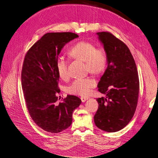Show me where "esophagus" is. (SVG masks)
I'll list each match as a JSON object with an SVG mask.
<instances>
[{
  "mask_svg": "<svg viewBox=\"0 0 158 158\" xmlns=\"http://www.w3.org/2000/svg\"><path fill=\"white\" fill-rule=\"evenodd\" d=\"M80 99H81V100H82V102H85V101H87V100L88 99V98L83 97V98H81Z\"/></svg>",
  "mask_w": 158,
  "mask_h": 158,
  "instance_id": "obj_1",
  "label": "esophagus"
}]
</instances>
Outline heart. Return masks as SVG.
Returning <instances> with one entry per match:
<instances>
[{
    "label": "heart",
    "instance_id": "b5f03b06",
    "mask_svg": "<svg viewBox=\"0 0 158 158\" xmlns=\"http://www.w3.org/2000/svg\"><path fill=\"white\" fill-rule=\"evenodd\" d=\"M69 54L74 59L85 62V69L88 72L100 74L106 70L107 66V57L103 49H97L92 43L79 41L69 50ZM55 68L60 78L66 80L69 78L68 62L63 56L56 59ZM96 82L93 78H86L76 79L67 88V92L80 96H86L94 88Z\"/></svg>",
    "mask_w": 158,
    "mask_h": 158
}]
</instances>
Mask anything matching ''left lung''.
Instances as JSON below:
<instances>
[{
	"label": "left lung",
	"mask_w": 158,
	"mask_h": 158,
	"mask_svg": "<svg viewBox=\"0 0 158 158\" xmlns=\"http://www.w3.org/2000/svg\"><path fill=\"white\" fill-rule=\"evenodd\" d=\"M107 57V68L98 84L106 98H98L94 123L109 132L121 130L131 121L137 106L139 78L135 61L128 47L111 33L98 32Z\"/></svg>",
	"instance_id": "1"
}]
</instances>
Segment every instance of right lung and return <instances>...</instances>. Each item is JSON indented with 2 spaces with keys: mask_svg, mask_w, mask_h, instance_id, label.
Here are the masks:
<instances>
[{
  "mask_svg": "<svg viewBox=\"0 0 158 158\" xmlns=\"http://www.w3.org/2000/svg\"><path fill=\"white\" fill-rule=\"evenodd\" d=\"M79 36L71 32L47 33L26 55L22 70V86L28 111L43 130L58 133L69 127L73 113L82 102L68 95L59 104V76L55 63L63 47Z\"/></svg>",
  "mask_w": 158,
  "mask_h": 158,
  "instance_id": "obj_1",
  "label": "right lung"
}]
</instances>
